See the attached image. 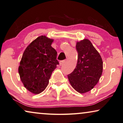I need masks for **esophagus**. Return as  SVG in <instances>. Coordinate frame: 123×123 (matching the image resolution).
<instances>
[{
  "label": "esophagus",
  "mask_w": 123,
  "mask_h": 123,
  "mask_svg": "<svg viewBox=\"0 0 123 123\" xmlns=\"http://www.w3.org/2000/svg\"><path fill=\"white\" fill-rule=\"evenodd\" d=\"M65 63V60H62V61H60V62H59V65H60V66H62V65H63V64H64V63Z\"/></svg>",
  "instance_id": "1"
}]
</instances>
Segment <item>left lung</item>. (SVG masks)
I'll list each match as a JSON object with an SVG mask.
<instances>
[{
  "label": "left lung",
  "instance_id": "left-lung-1",
  "mask_svg": "<svg viewBox=\"0 0 123 123\" xmlns=\"http://www.w3.org/2000/svg\"><path fill=\"white\" fill-rule=\"evenodd\" d=\"M78 53L75 68L68 75L69 82L76 92L83 94L97 85L103 73V60L89 40L77 42Z\"/></svg>",
  "mask_w": 123,
  "mask_h": 123
}]
</instances>
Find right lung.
Returning <instances> with one entry per match:
<instances>
[{"label": "right lung", "instance_id": "right-lung-1", "mask_svg": "<svg viewBox=\"0 0 123 123\" xmlns=\"http://www.w3.org/2000/svg\"><path fill=\"white\" fill-rule=\"evenodd\" d=\"M53 41L45 35L38 37L26 47L20 60L18 72L21 81L34 94L45 89L52 72L59 64L57 52L51 46Z\"/></svg>", "mask_w": 123, "mask_h": 123}]
</instances>
